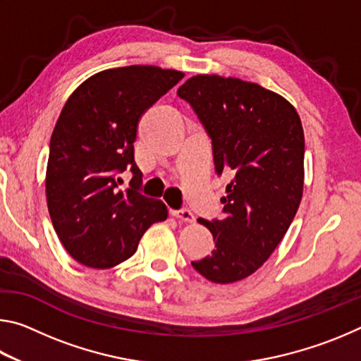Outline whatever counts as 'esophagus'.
I'll use <instances>...</instances> for the list:
<instances>
[{
  "mask_svg": "<svg viewBox=\"0 0 361 361\" xmlns=\"http://www.w3.org/2000/svg\"><path fill=\"white\" fill-rule=\"evenodd\" d=\"M172 215L176 218V219H180L181 223H194V215L189 210H175V212H172Z\"/></svg>",
  "mask_w": 361,
  "mask_h": 361,
  "instance_id": "34e87169",
  "label": "esophagus"
}]
</instances>
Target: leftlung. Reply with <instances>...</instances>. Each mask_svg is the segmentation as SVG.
<instances>
[{
  "mask_svg": "<svg viewBox=\"0 0 361 361\" xmlns=\"http://www.w3.org/2000/svg\"><path fill=\"white\" fill-rule=\"evenodd\" d=\"M176 94L212 140L216 175L231 176L223 216L197 219L210 229L215 250L191 264L210 282H239L272 255L301 202V119L283 97L237 78L197 75Z\"/></svg>",
  "mask_w": 361,
  "mask_h": 361,
  "instance_id": "left-lung-1",
  "label": "left lung"
}]
</instances>
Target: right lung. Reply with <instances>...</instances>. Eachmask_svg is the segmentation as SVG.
I'll list each match as a JSON object with an SVG mask.
<instances>
[{"label": "right lung", "instance_id": "obj_1", "mask_svg": "<svg viewBox=\"0 0 361 361\" xmlns=\"http://www.w3.org/2000/svg\"><path fill=\"white\" fill-rule=\"evenodd\" d=\"M183 76L122 66L90 76L66 100L49 146L46 197L60 242L81 264L108 269L129 259L146 229L167 218L161 200L138 192L133 142L142 114ZM127 168L131 188L121 192L115 176Z\"/></svg>", "mask_w": 361, "mask_h": 361}]
</instances>
